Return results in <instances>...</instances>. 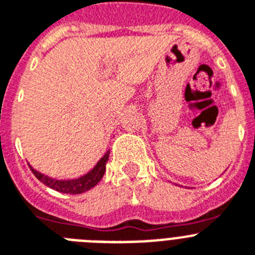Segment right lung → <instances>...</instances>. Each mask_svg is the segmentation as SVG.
I'll return each instance as SVG.
<instances>
[{"mask_svg": "<svg viewBox=\"0 0 255 255\" xmlns=\"http://www.w3.org/2000/svg\"><path fill=\"white\" fill-rule=\"evenodd\" d=\"M108 157H110V150L106 152V154L103 155L100 161L97 162V164L93 167V170H91L88 173H85L84 176L79 177V179L74 180H56L52 179V177L46 176L43 173H40L39 171L34 170V168L29 166L31 170V172L34 173V176L37 177L39 181H42L44 185L49 186L53 190H57L60 193H65V194H82L85 193L89 189H92L93 186H96L98 182L101 181V179L105 175L106 171V163L108 161Z\"/></svg>", "mask_w": 255, "mask_h": 255, "instance_id": "obj_1", "label": "right lung"}]
</instances>
